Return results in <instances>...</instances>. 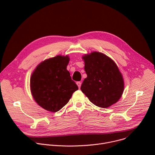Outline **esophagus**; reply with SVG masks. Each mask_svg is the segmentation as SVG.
<instances>
[{
    "instance_id": "34e87169",
    "label": "esophagus",
    "mask_w": 155,
    "mask_h": 155,
    "mask_svg": "<svg viewBox=\"0 0 155 155\" xmlns=\"http://www.w3.org/2000/svg\"><path fill=\"white\" fill-rule=\"evenodd\" d=\"M77 85H78V88H80V87H81V82H77Z\"/></svg>"
}]
</instances>
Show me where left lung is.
Listing matches in <instances>:
<instances>
[{
  "label": "left lung",
  "instance_id": "8db88e82",
  "mask_svg": "<svg viewBox=\"0 0 155 155\" xmlns=\"http://www.w3.org/2000/svg\"><path fill=\"white\" fill-rule=\"evenodd\" d=\"M87 77L81 85L82 92L94 105L107 108L116 103L124 91V80L117 64L100 52L84 55Z\"/></svg>",
  "mask_w": 155,
  "mask_h": 155
}]
</instances>
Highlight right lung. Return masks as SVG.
I'll use <instances>...</instances> for the list:
<instances>
[{
	"mask_svg": "<svg viewBox=\"0 0 155 155\" xmlns=\"http://www.w3.org/2000/svg\"><path fill=\"white\" fill-rule=\"evenodd\" d=\"M69 60L67 55H58L39 64L32 73V95L39 106L46 110H60L78 89L67 70Z\"/></svg>",
	"mask_w": 155,
	"mask_h": 155,
	"instance_id": "1",
	"label": "right lung"
}]
</instances>
